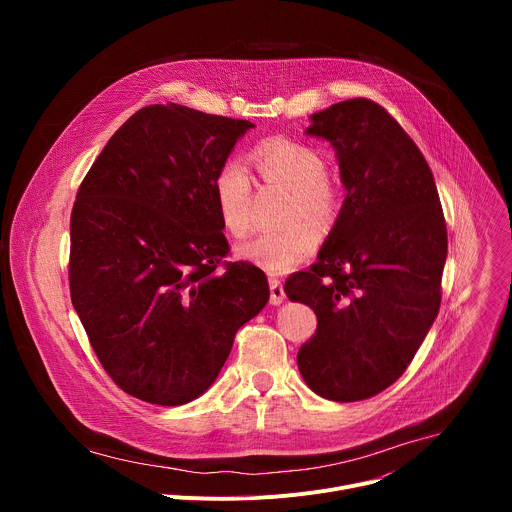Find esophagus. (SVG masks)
Wrapping results in <instances>:
<instances>
[{
  "mask_svg": "<svg viewBox=\"0 0 512 512\" xmlns=\"http://www.w3.org/2000/svg\"><path fill=\"white\" fill-rule=\"evenodd\" d=\"M269 291H271L269 302H271L273 306L283 304V300H285V291H283V283H281L277 277H269Z\"/></svg>",
  "mask_w": 512,
  "mask_h": 512,
  "instance_id": "34e87169",
  "label": "esophagus"
}]
</instances>
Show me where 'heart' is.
Listing matches in <instances>:
<instances>
[{
  "label": "heart",
  "instance_id": "heart-1",
  "mask_svg": "<svg viewBox=\"0 0 512 512\" xmlns=\"http://www.w3.org/2000/svg\"><path fill=\"white\" fill-rule=\"evenodd\" d=\"M259 176L267 184H277L294 194L287 221L302 217L326 229L338 214L340 196L336 186L326 178L324 158L310 145L269 139L257 145L251 154ZM214 200L221 223L231 237H245L251 231L253 178L239 160H229L214 178ZM302 222L281 231H265L239 247V257L269 273H285L302 265L314 255L320 243L318 229Z\"/></svg>",
  "mask_w": 512,
  "mask_h": 512
}]
</instances>
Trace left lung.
I'll return each instance as SVG.
<instances>
[{
    "label": "left lung",
    "mask_w": 512,
    "mask_h": 512,
    "mask_svg": "<svg viewBox=\"0 0 512 512\" xmlns=\"http://www.w3.org/2000/svg\"><path fill=\"white\" fill-rule=\"evenodd\" d=\"M310 121L306 133L332 143L346 198L285 294L318 316L298 352L306 385L348 403L385 391L419 350L440 312L448 231L423 154L381 105L348 99Z\"/></svg>",
    "instance_id": "8db88e82"
}]
</instances>
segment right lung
<instances>
[{
	"label": "right lung",
	"mask_w": 512,
	"mask_h": 512,
	"mask_svg": "<svg viewBox=\"0 0 512 512\" xmlns=\"http://www.w3.org/2000/svg\"><path fill=\"white\" fill-rule=\"evenodd\" d=\"M255 127L176 103L131 115L70 214V298L109 377L176 407L221 373L237 330L269 300L265 273L229 263L214 178Z\"/></svg>",
	"instance_id": "add662e5"
}]
</instances>
